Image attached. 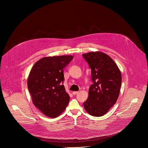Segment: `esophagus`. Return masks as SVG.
Returning <instances> with one entry per match:
<instances>
[{"label": "esophagus", "instance_id": "34e87169", "mask_svg": "<svg viewBox=\"0 0 148 148\" xmlns=\"http://www.w3.org/2000/svg\"><path fill=\"white\" fill-rule=\"evenodd\" d=\"M78 93V91H74V92H73V94L74 95H75L77 94Z\"/></svg>", "mask_w": 148, "mask_h": 148}]
</instances>
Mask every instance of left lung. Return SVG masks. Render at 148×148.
Wrapping results in <instances>:
<instances>
[{"mask_svg": "<svg viewBox=\"0 0 148 148\" xmlns=\"http://www.w3.org/2000/svg\"><path fill=\"white\" fill-rule=\"evenodd\" d=\"M91 69L92 84L88 98L83 103L86 111L92 116H101L116 103L122 83L121 71L114 61L102 52L83 54Z\"/></svg>", "mask_w": 148, "mask_h": 148, "instance_id": "1", "label": "left lung"}]
</instances>
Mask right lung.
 <instances>
[{
	"label": "right lung",
	"mask_w": 148,
	"mask_h": 148,
	"mask_svg": "<svg viewBox=\"0 0 148 148\" xmlns=\"http://www.w3.org/2000/svg\"><path fill=\"white\" fill-rule=\"evenodd\" d=\"M72 56L44 57L33 66L27 87L35 106L45 115L56 118L67 107L70 96L64 83V69L73 60Z\"/></svg>",
	"instance_id": "obj_1"
}]
</instances>
